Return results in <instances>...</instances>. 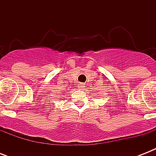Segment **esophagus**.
<instances>
[{"label": "esophagus", "mask_w": 156, "mask_h": 156, "mask_svg": "<svg viewBox=\"0 0 156 156\" xmlns=\"http://www.w3.org/2000/svg\"><path fill=\"white\" fill-rule=\"evenodd\" d=\"M78 87L79 88V89H83V88L85 87V85H84L83 83H78Z\"/></svg>", "instance_id": "obj_1"}]
</instances>
